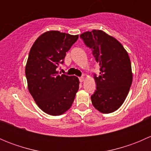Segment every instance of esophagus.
<instances>
[{"instance_id":"1","label":"esophagus","mask_w":151,"mask_h":151,"mask_svg":"<svg viewBox=\"0 0 151 151\" xmlns=\"http://www.w3.org/2000/svg\"><path fill=\"white\" fill-rule=\"evenodd\" d=\"M79 80H80V83H83V82L84 81V77H80V78H79Z\"/></svg>"}]
</instances>
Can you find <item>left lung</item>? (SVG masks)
Listing matches in <instances>:
<instances>
[{
	"instance_id": "8db88e82",
	"label": "left lung",
	"mask_w": 151,
	"mask_h": 151,
	"mask_svg": "<svg viewBox=\"0 0 151 151\" xmlns=\"http://www.w3.org/2000/svg\"><path fill=\"white\" fill-rule=\"evenodd\" d=\"M99 63L100 73L94 74L96 90L91 96L94 107L111 113L124 102L132 83L130 58L123 45L102 30H93L80 35Z\"/></svg>"
}]
</instances>
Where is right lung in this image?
Listing matches in <instances>:
<instances>
[{"instance_id": "1", "label": "right lung", "mask_w": 151, "mask_h": 151, "mask_svg": "<svg viewBox=\"0 0 151 151\" xmlns=\"http://www.w3.org/2000/svg\"><path fill=\"white\" fill-rule=\"evenodd\" d=\"M77 39L78 35L47 31L36 39L30 50L25 66L29 92L39 107L49 115H60L68 110L79 89L77 77L56 71Z\"/></svg>"}]
</instances>
